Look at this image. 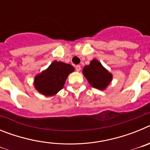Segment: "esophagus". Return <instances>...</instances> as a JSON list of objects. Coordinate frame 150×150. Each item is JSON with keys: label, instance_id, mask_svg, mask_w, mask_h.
<instances>
[{"label": "esophagus", "instance_id": "esophagus-1", "mask_svg": "<svg viewBox=\"0 0 150 150\" xmlns=\"http://www.w3.org/2000/svg\"><path fill=\"white\" fill-rule=\"evenodd\" d=\"M76 71H80V70H81V66L80 65H79V64H78V65H76Z\"/></svg>", "mask_w": 150, "mask_h": 150}]
</instances>
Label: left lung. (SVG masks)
Listing matches in <instances>:
<instances>
[{
    "label": "left lung",
    "mask_w": 150,
    "mask_h": 150,
    "mask_svg": "<svg viewBox=\"0 0 150 150\" xmlns=\"http://www.w3.org/2000/svg\"><path fill=\"white\" fill-rule=\"evenodd\" d=\"M83 74L91 86L100 90L105 89L112 79V74L97 59L91 60L88 65L83 67Z\"/></svg>",
    "instance_id": "1"
}]
</instances>
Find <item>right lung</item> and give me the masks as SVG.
Masks as SVG:
<instances>
[{"instance_id": "obj_1", "label": "right lung", "mask_w": 150, "mask_h": 150, "mask_svg": "<svg viewBox=\"0 0 150 150\" xmlns=\"http://www.w3.org/2000/svg\"><path fill=\"white\" fill-rule=\"evenodd\" d=\"M73 71L74 67L71 64L54 61L48 68L35 76L34 86L40 93L52 96L63 88L67 76Z\"/></svg>"}]
</instances>
